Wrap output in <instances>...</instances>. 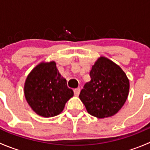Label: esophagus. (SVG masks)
Returning a JSON list of instances; mask_svg holds the SVG:
<instances>
[{"instance_id": "1", "label": "esophagus", "mask_w": 150, "mask_h": 150, "mask_svg": "<svg viewBox=\"0 0 150 150\" xmlns=\"http://www.w3.org/2000/svg\"><path fill=\"white\" fill-rule=\"evenodd\" d=\"M80 91H81V88H77L74 89V93H75V96H78L80 93Z\"/></svg>"}]
</instances>
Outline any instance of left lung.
<instances>
[{
    "mask_svg": "<svg viewBox=\"0 0 150 150\" xmlns=\"http://www.w3.org/2000/svg\"><path fill=\"white\" fill-rule=\"evenodd\" d=\"M90 77L79 95L87 112L99 118L114 115L128 97L129 81L126 75L115 63L100 57L92 67Z\"/></svg>",
    "mask_w": 150,
    "mask_h": 150,
    "instance_id": "1",
    "label": "left lung"
}]
</instances>
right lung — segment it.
Here are the masks:
<instances>
[{
  "instance_id": "add662e5",
  "label": "right lung",
  "mask_w": 150,
  "mask_h": 150,
  "mask_svg": "<svg viewBox=\"0 0 150 150\" xmlns=\"http://www.w3.org/2000/svg\"><path fill=\"white\" fill-rule=\"evenodd\" d=\"M25 96L38 115L49 117L62 112L66 102L73 96L56 63H41L32 70L25 84Z\"/></svg>"
}]
</instances>
